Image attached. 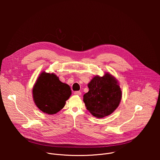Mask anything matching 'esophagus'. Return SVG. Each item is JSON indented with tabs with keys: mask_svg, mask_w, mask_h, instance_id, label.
I'll return each mask as SVG.
<instances>
[{
	"mask_svg": "<svg viewBox=\"0 0 160 160\" xmlns=\"http://www.w3.org/2000/svg\"><path fill=\"white\" fill-rule=\"evenodd\" d=\"M74 94L77 95V96H81L82 93H81V92H80V91H75V92H74Z\"/></svg>",
	"mask_w": 160,
	"mask_h": 160,
	"instance_id": "obj_1",
	"label": "esophagus"
}]
</instances>
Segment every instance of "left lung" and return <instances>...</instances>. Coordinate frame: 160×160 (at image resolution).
Listing matches in <instances>:
<instances>
[{"mask_svg":"<svg viewBox=\"0 0 160 160\" xmlns=\"http://www.w3.org/2000/svg\"><path fill=\"white\" fill-rule=\"evenodd\" d=\"M88 92L83 96L87 109L97 118L108 116L122 99V90L115 78L109 73L96 76L88 84Z\"/></svg>","mask_w":160,"mask_h":160,"instance_id":"obj_1","label":"left lung"}]
</instances>
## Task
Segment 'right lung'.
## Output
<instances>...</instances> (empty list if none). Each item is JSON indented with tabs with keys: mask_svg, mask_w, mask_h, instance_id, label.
<instances>
[{
	"mask_svg": "<svg viewBox=\"0 0 160 160\" xmlns=\"http://www.w3.org/2000/svg\"><path fill=\"white\" fill-rule=\"evenodd\" d=\"M71 94L70 86L61 82L54 73H42L33 88L35 104L49 115H54L62 109Z\"/></svg>",
	"mask_w": 160,
	"mask_h": 160,
	"instance_id": "right-lung-1",
	"label": "right lung"
}]
</instances>
